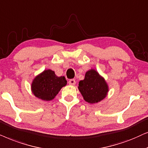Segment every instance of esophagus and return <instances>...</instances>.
Instances as JSON below:
<instances>
[{
  "label": "esophagus",
  "instance_id": "esophagus-1",
  "mask_svg": "<svg viewBox=\"0 0 148 148\" xmlns=\"http://www.w3.org/2000/svg\"><path fill=\"white\" fill-rule=\"evenodd\" d=\"M69 84L70 85H75L76 84V81L74 79H70L69 80Z\"/></svg>",
  "mask_w": 148,
  "mask_h": 148
}]
</instances>
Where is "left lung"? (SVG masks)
Listing matches in <instances>:
<instances>
[{"label": "left lung", "instance_id": "left-lung-1", "mask_svg": "<svg viewBox=\"0 0 148 148\" xmlns=\"http://www.w3.org/2000/svg\"><path fill=\"white\" fill-rule=\"evenodd\" d=\"M78 89L86 102L95 103L106 97L109 88L105 79L91 69L86 72L84 79L79 82Z\"/></svg>", "mask_w": 148, "mask_h": 148}]
</instances>
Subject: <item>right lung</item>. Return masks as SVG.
Masks as SVG:
<instances>
[{"mask_svg": "<svg viewBox=\"0 0 148 148\" xmlns=\"http://www.w3.org/2000/svg\"><path fill=\"white\" fill-rule=\"evenodd\" d=\"M66 84L67 80L64 76L59 77L54 71L46 70L34 78L31 88L36 97L44 101H51Z\"/></svg>", "mask_w": 148, "mask_h": 148, "instance_id": "1", "label": "right lung"}]
</instances>
